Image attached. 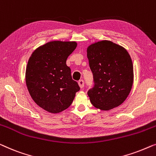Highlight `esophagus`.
Instances as JSON below:
<instances>
[{"instance_id": "esophagus-1", "label": "esophagus", "mask_w": 156, "mask_h": 156, "mask_svg": "<svg viewBox=\"0 0 156 156\" xmlns=\"http://www.w3.org/2000/svg\"><path fill=\"white\" fill-rule=\"evenodd\" d=\"M78 85L79 86H80V88H83V87H84V81L83 80H80L78 81Z\"/></svg>"}]
</instances>
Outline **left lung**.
Wrapping results in <instances>:
<instances>
[{
  "instance_id": "8db88e82",
  "label": "left lung",
  "mask_w": 156,
  "mask_h": 156,
  "mask_svg": "<svg viewBox=\"0 0 156 156\" xmlns=\"http://www.w3.org/2000/svg\"><path fill=\"white\" fill-rule=\"evenodd\" d=\"M87 56L95 86L87 93L92 105L100 110H109L122 105L130 93L133 67L128 51L109 40L91 44Z\"/></svg>"
}]
</instances>
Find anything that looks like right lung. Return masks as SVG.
Instances as JSON below:
<instances>
[{
  "label": "right lung",
  "mask_w": 156,
  "mask_h": 156,
  "mask_svg": "<svg viewBox=\"0 0 156 156\" xmlns=\"http://www.w3.org/2000/svg\"><path fill=\"white\" fill-rule=\"evenodd\" d=\"M76 41H51L37 48L30 56L25 82L34 102L44 110L57 114L69 108L80 87L66 65Z\"/></svg>",
  "instance_id": "add662e5"
}]
</instances>
